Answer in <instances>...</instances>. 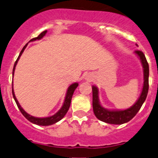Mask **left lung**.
I'll use <instances>...</instances> for the list:
<instances>
[{
  "mask_svg": "<svg viewBox=\"0 0 158 158\" xmlns=\"http://www.w3.org/2000/svg\"><path fill=\"white\" fill-rule=\"evenodd\" d=\"M135 53L140 59L143 68V86L139 99L132 107L126 110H108L104 109L100 105L98 99V90L95 86H92L93 111L95 116L101 121L110 124H115V125H120L127 123L136 115L142 105L143 104L144 101L147 98L148 89H149V65L145 57V55L142 51L136 50Z\"/></svg>",
  "mask_w": 158,
  "mask_h": 158,
  "instance_id": "obj_1",
  "label": "left lung"
}]
</instances>
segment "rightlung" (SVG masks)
Wrapping results in <instances>:
<instances>
[{
  "mask_svg": "<svg viewBox=\"0 0 158 158\" xmlns=\"http://www.w3.org/2000/svg\"><path fill=\"white\" fill-rule=\"evenodd\" d=\"M46 32H47V31H46H46H43L42 33H40L38 36L35 37V38L31 39L30 41L32 42V41H35V40H40V39H42L45 35H46ZM27 45L28 44L25 45V46L23 47V49H22V51H21L20 54H19V57H18L17 60H16L15 63L14 68H13V72H12L13 75H14L15 69L16 64H17V63H18V61H19V58H20L21 55L22 54L23 51L25 50V47H26ZM77 86H78L77 83L72 84V85L68 88V90H67V94H66L65 100H64V105H63L62 108H61V109H60V110L58 111V112H56L55 115H52V116H49V117H46V118H36V117L31 116V115H28L27 112H25V111H24V109L21 107V106L19 105V102H18L17 98H16L15 95L14 90H13V85H12V94H13V98H14L16 104H17V106H18V107H19L20 112H22V115H23L24 116H25V118L28 120V121H30L31 123H34V124H36V125L49 126V125H52V124H54V123H57V122H59L60 120H61L63 118H64V115H66V113H67V111H68L69 108H70V102H71V99H72V96H73V91H74V90L76 89L77 87Z\"/></svg>",
  "mask_w": 158,
  "mask_h": 158,
  "instance_id": "obj_1",
  "label": "right lung"
}]
</instances>
